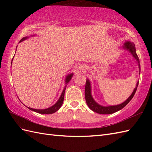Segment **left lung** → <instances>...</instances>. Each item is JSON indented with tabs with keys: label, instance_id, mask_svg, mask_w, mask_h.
<instances>
[{
	"label": "left lung",
	"instance_id": "8db88e82",
	"mask_svg": "<svg viewBox=\"0 0 152 152\" xmlns=\"http://www.w3.org/2000/svg\"><path fill=\"white\" fill-rule=\"evenodd\" d=\"M124 48L126 50H127L130 51V52L133 55V57L136 59L138 63V67H139V72H140V61L138 59V57L136 53V49H135V46L133 42H126L124 44ZM138 86V82L137 83L136 88H134L133 92L132 93L131 96L129 97L126 101L121 103L120 104L116 105V106H102L97 104L94 100H93L91 94V85H90V82L88 80L86 83V88H85V98L86 101L88 104L89 108L93 110V112H95L98 114H111L113 113L118 112L120 110L123 108L127 105L129 102L131 101V100L133 99L135 93L137 89V87Z\"/></svg>",
	"mask_w": 152,
	"mask_h": 152
}]
</instances>
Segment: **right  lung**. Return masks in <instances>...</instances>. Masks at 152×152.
<instances>
[{
	"label": "right lung",
	"mask_w": 152,
	"mask_h": 152,
	"mask_svg": "<svg viewBox=\"0 0 152 152\" xmlns=\"http://www.w3.org/2000/svg\"><path fill=\"white\" fill-rule=\"evenodd\" d=\"M27 37L23 38L22 39L20 40V42H21V41H23V40H25V39H27ZM13 58H14V57H13ZM12 60H13V59H12ZM72 75H73L72 74H69V75L67 76L66 78V81H65V82H66V83H67L68 82H69L70 81V79L72 78ZM65 89H66V88H64V89H63L62 94H61L59 99L58 100V101H57L53 106H51V107H50V108H46V109H44V110L33 109V108H29V107H27V108H28V109H30L31 110H33V111H34V112H38V113H39V114H53L54 112H57V111L58 110H59V109L61 108V106H62V104H63V101H64V92H65Z\"/></svg>",
	"instance_id": "right-lung-1"
}]
</instances>
